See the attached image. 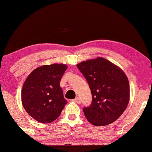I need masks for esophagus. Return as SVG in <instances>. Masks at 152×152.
<instances>
[{
  "label": "esophagus",
  "mask_w": 152,
  "mask_h": 152,
  "mask_svg": "<svg viewBox=\"0 0 152 152\" xmlns=\"http://www.w3.org/2000/svg\"><path fill=\"white\" fill-rule=\"evenodd\" d=\"M73 101H74L75 103H80L81 102L80 101V98H78V97H77V98H76L75 99H74V100H73Z\"/></svg>",
  "instance_id": "obj_1"
}]
</instances>
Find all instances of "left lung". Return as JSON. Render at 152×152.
<instances>
[{
	"label": "left lung",
	"instance_id": "1",
	"mask_svg": "<svg viewBox=\"0 0 152 152\" xmlns=\"http://www.w3.org/2000/svg\"><path fill=\"white\" fill-rule=\"evenodd\" d=\"M91 90L92 104L83 108L87 120L103 126L112 124L125 111L130 99L129 82L125 72L103 57L77 64Z\"/></svg>",
	"mask_w": 152,
	"mask_h": 152
}]
</instances>
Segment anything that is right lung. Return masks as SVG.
<instances>
[{
	"label": "right lung",
	"mask_w": 152,
	"mask_h": 152,
	"mask_svg": "<svg viewBox=\"0 0 152 152\" xmlns=\"http://www.w3.org/2000/svg\"><path fill=\"white\" fill-rule=\"evenodd\" d=\"M54 63L36 68L28 75L21 90V102L27 113L42 124L53 122L67 104L59 82L67 69Z\"/></svg>",
	"instance_id": "1"
}]
</instances>
